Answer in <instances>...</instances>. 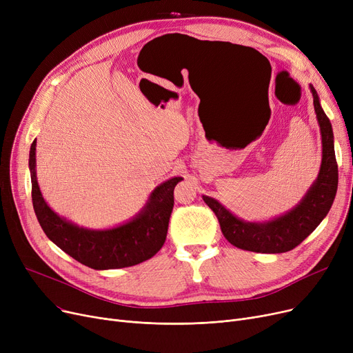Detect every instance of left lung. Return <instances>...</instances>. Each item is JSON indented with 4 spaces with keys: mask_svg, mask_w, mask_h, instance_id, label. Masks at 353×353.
Instances as JSON below:
<instances>
[{
    "mask_svg": "<svg viewBox=\"0 0 353 353\" xmlns=\"http://www.w3.org/2000/svg\"><path fill=\"white\" fill-rule=\"evenodd\" d=\"M314 113L322 134V164L299 205L288 213L263 221H245L232 214L213 197L203 196L206 205L219 219L220 229L229 242L243 250L256 253H285L301 245L329 213L338 190V163L333 145L332 124L319 103L316 90L310 85Z\"/></svg>",
    "mask_w": 353,
    "mask_h": 353,
    "instance_id": "obj_1",
    "label": "left lung"
}]
</instances>
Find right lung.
<instances>
[{
    "mask_svg": "<svg viewBox=\"0 0 353 353\" xmlns=\"http://www.w3.org/2000/svg\"><path fill=\"white\" fill-rule=\"evenodd\" d=\"M30 148L31 197L39 223L47 237L77 262L96 270L121 269L153 257L164 245L174 205L173 177L157 186L143 210L127 223L105 230H90L72 225L54 213L46 203L35 174V144Z\"/></svg>",
    "mask_w": 353,
    "mask_h": 353,
    "instance_id": "obj_1",
    "label": "right lung"
}]
</instances>
